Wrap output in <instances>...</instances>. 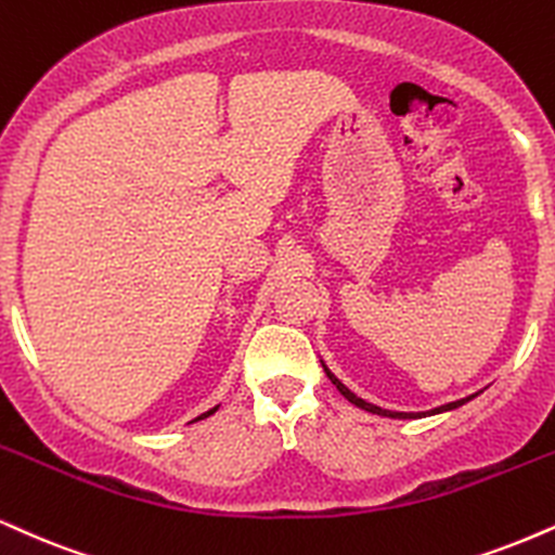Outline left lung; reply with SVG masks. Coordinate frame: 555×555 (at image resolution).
Returning a JSON list of instances; mask_svg holds the SVG:
<instances>
[{
	"mask_svg": "<svg viewBox=\"0 0 555 555\" xmlns=\"http://www.w3.org/2000/svg\"><path fill=\"white\" fill-rule=\"evenodd\" d=\"M325 375L331 377V383L338 387V392H341V396L349 400V403H353V405H359V409H364V411H370V413H377V416H387V418H413V413H396V411H385V409H377V405H372V403H366V400H362V398H357L353 396V392L349 390V387H344L341 383H338L336 377L331 375L328 370H325ZM470 398H463V400H455V403H447V405H442V409H434V413H442V411H450V409H457V405H463V403H468Z\"/></svg>",
	"mask_w": 555,
	"mask_h": 555,
	"instance_id": "left-lung-1",
	"label": "left lung"
}]
</instances>
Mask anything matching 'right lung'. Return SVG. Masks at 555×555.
<instances>
[{"instance_id": "1", "label": "right lung", "mask_w": 555, "mask_h": 555, "mask_svg": "<svg viewBox=\"0 0 555 555\" xmlns=\"http://www.w3.org/2000/svg\"><path fill=\"white\" fill-rule=\"evenodd\" d=\"M211 413H214V411H209V413H204V416H198V418H206V416H211Z\"/></svg>"}]
</instances>
